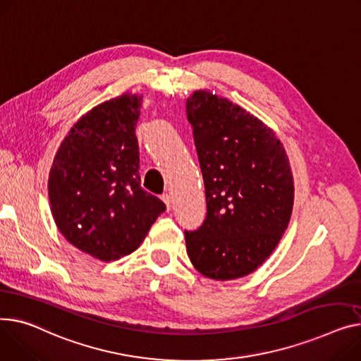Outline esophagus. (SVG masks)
<instances>
[{"mask_svg":"<svg viewBox=\"0 0 361 361\" xmlns=\"http://www.w3.org/2000/svg\"><path fill=\"white\" fill-rule=\"evenodd\" d=\"M161 199H162V202L166 204V209L170 210V209H171V204H173V197H171L170 195H168V193H165V195L161 196Z\"/></svg>","mask_w":361,"mask_h":361,"instance_id":"esophagus-1","label":"esophagus"}]
</instances>
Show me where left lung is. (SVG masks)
Returning <instances> with one entry per match:
<instances>
[{"instance_id": "left-lung-1", "label": "left lung", "mask_w": 361, "mask_h": 361, "mask_svg": "<svg viewBox=\"0 0 361 361\" xmlns=\"http://www.w3.org/2000/svg\"><path fill=\"white\" fill-rule=\"evenodd\" d=\"M185 109L207 206L203 225L184 232L188 258L213 280L248 276L289 225L295 199L289 158L269 126L210 91H195Z\"/></svg>"}]
</instances>
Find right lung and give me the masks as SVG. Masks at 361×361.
Segmentation results:
<instances>
[{"instance_id": "add662e5", "label": "right lung", "mask_w": 361, "mask_h": 361, "mask_svg": "<svg viewBox=\"0 0 361 361\" xmlns=\"http://www.w3.org/2000/svg\"><path fill=\"white\" fill-rule=\"evenodd\" d=\"M140 102L125 92L84 114L62 140L47 181L59 232L106 262L133 252L166 209L140 187Z\"/></svg>"}]
</instances>
